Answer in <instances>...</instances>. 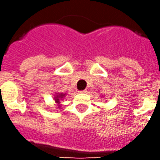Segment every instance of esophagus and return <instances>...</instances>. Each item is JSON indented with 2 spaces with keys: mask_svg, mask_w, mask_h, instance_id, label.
Returning <instances> with one entry per match:
<instances>
[{
  "mask_svg": "<svg viewBox=\"0 0 160 160\" xmlns=\"http://www.w3.org/2000/svg\"><path fill=\"white\" fill-rule=\"evenodd\" d=\"M87 90H81V91H79V92H80V93H86V92H87Z\"/></svg>",
  "mask_w": 160,
  "mask_h": 160,
  "instance_id": "1",
  "label": "esophagus"
}]
</instances>
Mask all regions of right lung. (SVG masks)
<instances>
[{
    "label": "right lung",
    "instance_id": "obj_1",
    "mask_svg": "<svg viewBox=\"0 0 160 160\" xmlns=\"http://www.w3.org/2000/svg\"><path fill=\"white\" fill-rule=\"evenodd\" d=\"M63 96H64L63 94H61V95H59V96H57V97L56 98V102L58 103V102H59V98H63Z\"/></svg>",
    "mask_w": 160,
    "mask_h": 160
}]
</instances>
